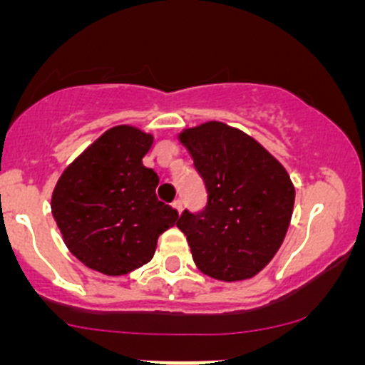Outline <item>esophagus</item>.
Masks as SVG:
<instances>
[{
  "label": "esophagus",
  "instance_id": "esophagus-1",
  "mask_svg": "<svg viewBox=\"0 0 365 365\" xmlns=\"http://www.w3.org/2000/svg\"><path fill=\"white\" fill-rule=\"evenodd\" d=\"M182 206H183V203L180 200H176V201H173V208L176 210V212H182Z\"/></svg>",
  "mask_w": 365,
  "mask_h": 365
}]
</instances>
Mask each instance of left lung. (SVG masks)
Wrapping results in <instances>:
<instances>
[{"label": "left lung", "instance_id": "left-lung-1", "mask_svg": "<svg viewBox=\"0 0 365 365\" xmlns=\"http://www.w3.org/2000/svg\"><path fill=\"white\" fill-rule=\"evenodd\" d=\"M178 139L208 192L205 212H183L176 222L194 263L217 281L254 277L277 254L292 222L295 187L288 171L252 135L222 121L183 128Z\"/></svg>", "mask_w": 365, "mask_h": 365}]
</instances>
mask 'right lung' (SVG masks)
I'll use <instances>...</instances> for the list:
<instances>
[{
	"mask_svg": "<svg viewBox=\"0 0 365 365\" xmlns=\"http://www.w3.org/2000/svg\"><path fill=\"white\" fill-rule=\"evenodd\" d=\"M153 135L116 125L61 173L51 212L68 251L104 275H125L153 257L178 213L157 200L159 176L143 165Z\"/></svg>",
	"mask_w": 365,
	"mask_h": 365,
	"instance_id": "add662e5",
	"label": "right lung"
}]
</instances>
